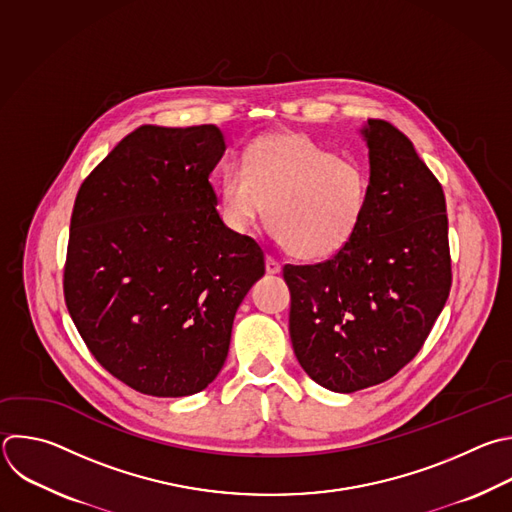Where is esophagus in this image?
I'll use <instances>...</instances> for the list:
<instances>
[{"label":"esophagus","instance_id":"1","mask_svg":"<svg viewBox=\"0 0 512 512\" xmlns=\"http://www.w3.org/2000/svg\"><path fill=\"white\" fill-rule=\"evenodd\" d=\"M265 269H267V273L275 275V273H279V271H281V263H279L275 257L267 255V259H265Z\"/></svg>","mask_w":512,"mask_h":512}]
</instances>
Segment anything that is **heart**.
<instances>
[{"label": "heart", "instance_id": "heart-1", "mask_svg": "<svg viewBox=\"0 0 512 512\" xmlns=\"http://www.w3.org/2000/svg\"><path fill=\"white\" fill-rule=\"evenodd\" d=\"M366 207L364 166L335 156L299 132L253 140L243 164H229L221 177L225 221L247 231L267 213L281 245L305 261L342 251L358 233Z\"/></svg>", "mask_w": 512, "mask_h": 512}]
</instances>
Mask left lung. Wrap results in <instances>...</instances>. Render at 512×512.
Masks as SVG:
<instances>
[{"mask_svg": "<svg viewBox=\"0 0 512 512\" xmlns=\"http://www.w3.org/2000/svg\"><path fill=\"white\" fill-rule=\"evenodd\" d=\"M370 185L354 239L315 265H285L295 356L319 386L352 394L422 350L452 285L442 185L386 120L364 128Z\"/></svg>", "mask_w": 512, "mask_h": 512, "instance_id": "8db88e82", "label": "left lung"}]
</instances>
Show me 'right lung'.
Wrapping results in <instances>:
<instances>
[{
  "label": "right lung",
  "mask_w": 512,
  "mask_h": 512,
  "mask_svg": "<svg viewBox=\"0 0 512 512\" xmlns=\"http://www.w3.org/2000/svg\"><path fill=\"white\" fill-rule=\"evenodd\" d=\"M215 124L140 126L84 179L64 299L96 362L132 390L181 398L221 372L233 319L265 273L263 249L219 217Z\"/></svg>",
  "instance_id": "obj_1"
}]
</instances>
